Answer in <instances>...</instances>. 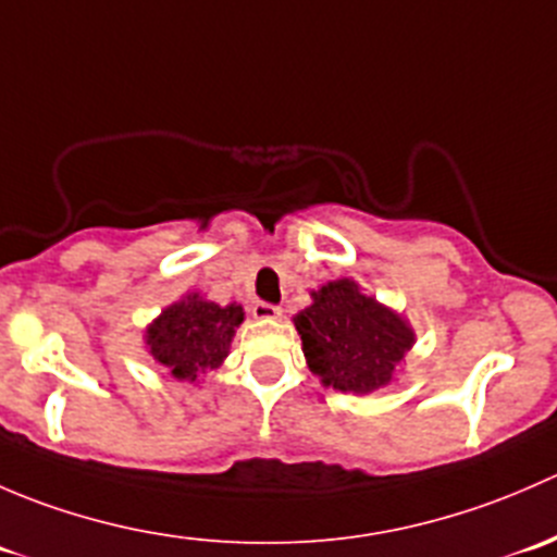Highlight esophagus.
I'll list each match as a JSON object with an SVG mask.
<instances>
[{"mask_svg":"<svg viewBox=\"0 0 557 557\" xmlns=\"http://www.w3.org/2000/svg\"><path fill=\"white\" fill-rule=\"evenodd\" d=\"M252 314H256V318H280V314H283V307L267 305V301H258V305L252 307Z\"/></svg>","mask_w":557,"mask_h":557,"instance_id":"34e87169","label":"esophagus"}]
</instances>
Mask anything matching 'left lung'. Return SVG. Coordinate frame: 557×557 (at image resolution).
<instances>
[{
  "instance_id": "1",
  "label": "left lung",
  "mask_w": 557,
  "mask_h": 557,
  "mask_svg": "<svg viewBox=\"0 0 557 557\" xmlns=\"http://www.w3.org/2000/svg\"><path fill=\"white\" fill-rule=\"evenodd\" d=\"M294 318L307 363L336 391L369 393L387 385L412 347L414 334L396 312L363 296L352 280H336L312 294Z\"/></svg>"
}]
</instances>
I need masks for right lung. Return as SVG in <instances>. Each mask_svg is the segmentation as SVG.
I'll return each mask as SVG.
<instances>
[{
	"mask_svg": "<svg viewBox=\"0 0 557 557\" xmlns=\"http://www.w3.org/2000/svg\"><path fill=\"white\" fill-rule=\"evenodd\" d=\"M245 312L239 305L221 307L199 296L177 301L164 310L148 329L150 356L177 380L194 383L199 374L221 367L232 345L234 329L243 323Z\"/></svg>",
	"mask_w": 557,
	"mask_h": 557,
	"instance_id": "1",
	"label": "right lung"
}]
</instances>
